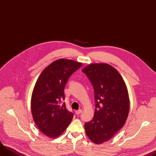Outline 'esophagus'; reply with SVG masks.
<instances>
[{
    "label": "esophagus",
    "instance_id": "1",
    "mask_svg": "<svg viewBox=\"0 0 156 156\" xmlns=\"http://www.w3.org/2000/svg\"><path fill=\"white\" fill-rule=\"evenodd\" d=\"M82 112H83L82 110H80V109L75 111V112H76V115H79L80 113H82Z\"/></svg>",
    "mask_w": 156,
    "mask_h": 156
}]
</instances>
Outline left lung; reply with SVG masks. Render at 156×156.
Listing matches in <instances>:
<instances>
[{
	"label": "left lung",
	"mask_w": 156,
	"mask_h": 156,
	"mask_svg": "<svg viewBox=\"0 0 156 156\" xmlns=\"http://www.w3.org/2000/svg\"><path fill=\"white\" fill-rule=\"evenodd\" d=\"M93 85L95 111L93 119L84 124L92 142H107L119 131L129 111V98L124 81L118 71L107 63H93L82 70Z\"/></svg>",
	"instance_id": "obj_1"
}]
</instances>
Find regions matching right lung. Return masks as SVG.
Here are the masks:
<instances>
[{"instance_id": "add662e5", "label": "right lung", "mask_w": 156, "mask_h": 156, "mask_svg": "<svg viewBox=\"0 0 156 156\" xmlns=\"http://www.w3.org/2000/svg\"><path fill=\"white\" fill-rule=\"evenodd\" d=\"M82 63L59 59L44 69L35 83L31 98L34 121L44 135L51 138L61 135L70 124L73 113L66 109L64 89L69 78Z\"/></svg>"}]
</instances>
